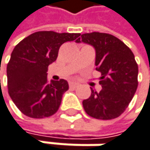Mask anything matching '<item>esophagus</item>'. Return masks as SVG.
Instances as JSON below:
<instances>
[{
    "instance_id": "1",
    "label": "esophagus",
    "mask_w": 150,
    "mask_h": 150,
    "mask_svg": "<svg viewBox=\"0 0 150 150\" xmlns=\"http://www.w3.org/2000/svg\"><path fill=\"white\" fill-rule=\"evenodd\" d=\"M69 86H71V88H77L79 86V84L77 82H74V81H70L69 82Z\"/></svg>"
}]
</instances>
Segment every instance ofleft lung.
Here are the masks:
<instances>
[{
  "label": "left lung",
  "mask_w": 150,
  "mask_h": 150,
  "mask_svg": "<svg viewBox=\"0 0 150 150\" xmlns=\"http://www.w3.org/2000/svg\"><path fill=\"white\" fill-rule=\"evenodd\" d=\"M93 46L96 70L101 73L100 92L91 88V95L83 100L85 112L100 120L117 118L125 112L137 88L138 66L126 45L107 33L82 34L76 40Z\"/></svg>",
  "instance_id": "8db88e82"
}]
</instances>
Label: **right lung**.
<instances>
[{"instance_id": "add662e5", "label": "right lung", "mask_w": 150, "mask_h": 150, "mask_svg": "<svg viewBox=\"0 0 150 150\" xmlns=\"http://www.w3.org/2000/svg\"><path fill=\"white\" fill-rule=\"evenodd\" d=\"M78 33L38 31L21 40L7 64L8 93L20 112L31 118L50 117L58 110L66 80L47 79L48 67L56 61L64 42L78 38Z\"/></svg>"}]
</instances>
